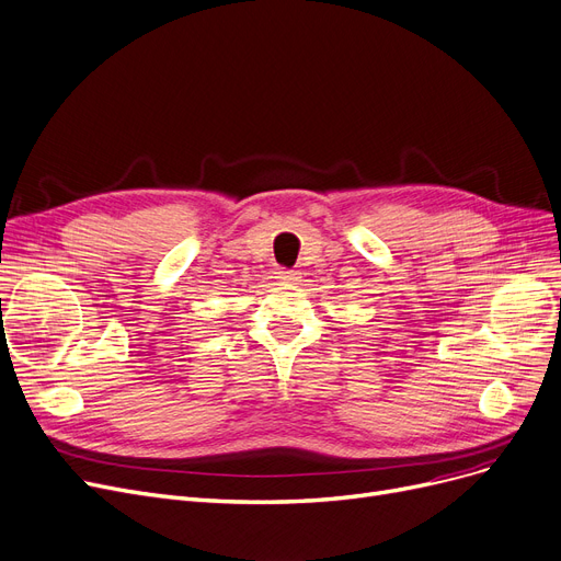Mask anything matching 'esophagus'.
I'll return each instance as SVG.
<instances>
[{"mask_svg": "<svg viewBox=\"0 0 561 561\" xmlns=\"http://www.w3.org/2000/svg\"><path fill=\"white\" fill-rule=\"evenodd\" d=\"M277 279H282V282H298V273L296 271H286V267H279Z\"/></svg>", "mask_w": 561, "mask_h": 561, "instance_id": "esophagus-1", "label": "esophagus"}]
</instances>
